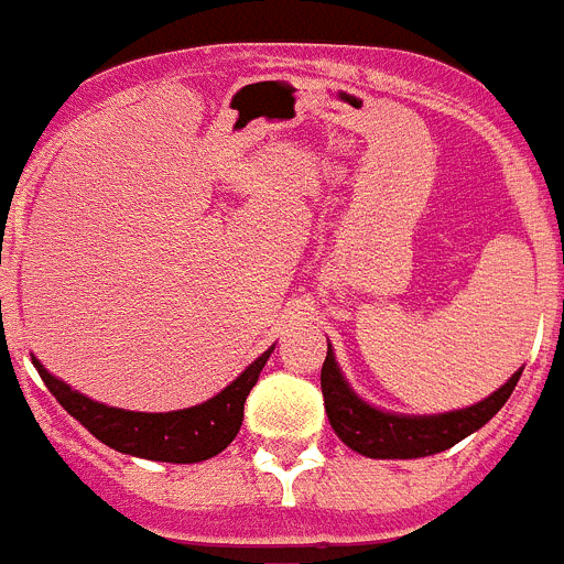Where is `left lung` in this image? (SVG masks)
I'll return each instance as SVG.
<instances>
[{
    "label": "left lung",
    "mask_w": 564,
    "mask_h": 564,
    "mask_svg": "<svg viewBox=\"0 0 564 564\" xmlns=\"http://www.w3.org/2000/svg\"><path fill=\"white\" fill-rule=\"evenodd\" d=\"M520 373L522 370L511 373L503 388H497L484 402L471 408L438 415H399L384 413L359 399L351 384L345 382L343 370L334 359V348L328 345L326 362L319 370V388H323V402H326L334 433L343 438V444L351 446L354 453L365 458H424V455L444 453L484 427L486 421L509 402Z\"/></svg>",
    "instance_id": "left-lung-1"
}]
</instances>
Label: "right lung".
<instances>
[{
  "label": "right lung",
  "instance_id": "right-lung-1",
  "mask_svg": "<svg viewBox=\"0 0 564 564\" xmlns=\"http://www.w3.org/2000/svg\"><path fill=\"white\" fill-rule=\"evenodd\" d=\"M270 354L272 348L263 351L250 368L241 370V377L232 379L213 399L171 413H134V410L109 408L55 379L35 357L33 365L61 408L111 449L134 458L165 460V464H199L227 449V444L238 435L245 421L247 395L261 377Z\"/></svg>",
  "mask_w": 564,
  "mask_h": 564
}]
</instances>
